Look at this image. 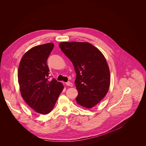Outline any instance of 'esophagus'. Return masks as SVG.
<instances>
[{"label":"esophagus","instance_id":"obj_1","mask_svg":"<svg viewBox=\"0 0 146 146\" xmlns=\"http://www.w3.org/2000/svg\"><path fill=\"white\" fill-rule=\"evenodd\" d=\"M66 84L67 86H70V87H72V86H73V84H72L71 82H66Z\"/></svg>","mask_w":146,"mask_h":146}]
</instances>
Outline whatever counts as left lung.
I'll return each mask as SVG.
<instances>
[{"label": "left lung", "instance_id": "left-lung-1", "mask_svg": "<svg viewBox=\"0 0 146 146\" xmlns=\"http://www.w3.org/2000/svg\"><path fill=\"white\" fill-rule=\"evenodd\" d=\"M59 47L72 62L76 73L77 103L90 109L108 93L110 70L102 53L88 42H61Z\"/></svg>", "mask_w": 146, "mask_h": 146}]
</instances>
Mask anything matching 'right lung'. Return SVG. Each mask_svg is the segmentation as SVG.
<instances>
[{"label": "right lung", "mask_w": 146, "mask_h": 146, "mask_svg": "<svg viewBox=\"0 0 146 146\" xmlns=\"http://www.w3.org/2000/svg\"><path fill=\"white\" fill-rule=\"evenodd\" d=\"M53 47L48 43L32 47L23 55L18 69L22 97L32 109L43 114L52 111L64 88L62 83L48 78L46 62Z\"/></svg>", "instance_id": "add662e5"}]
</instances>
